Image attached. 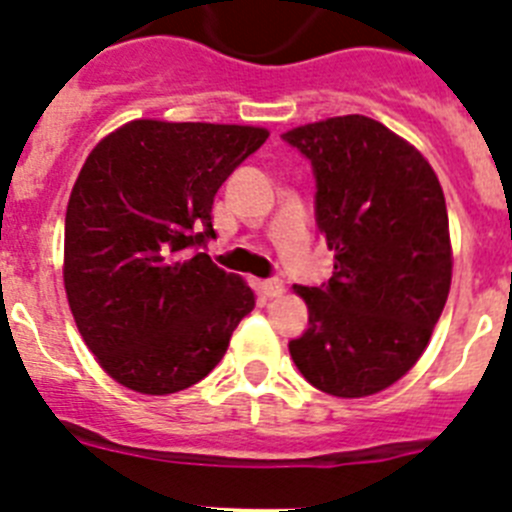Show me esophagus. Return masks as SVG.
<instances>
[{
	"label": "esophagus",
	"mask_w": 512,
	"mask_h": 512,
	"mask_svg": "<svg viewBox=\"0 0 512 512\" xmlns=\"http://www.w3.org/2000/svg\"><path fill=\"white\" fill-rule=\"evenodd\" d=\"M261 292H264V297H279L284 292V282L282 279H266V282H261Z\"/></svg>",
	"instance_id": "1"
}]
</instances>
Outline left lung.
I'll use <instances>...</instances> for the list:
<instances>
[{
  "instance_id": "1",
  "label": "left lung",
  "mask_w": 512,
  "mask_h": 512,
  "mask_svg": "<svg viewBox=\"0 0 512 512\" xmlns=\"http://www.w3.org/2000/svg\"><path fill=\"white\" fill-rule=\"evenodd\" d=\"M282 138L310 158L318 228L336 253L323 287H292L310 323L289 354L328 395H377L423 356L449 297L443 189L423 153L372 117H328Z\"/></svg>"
}]
</instances>
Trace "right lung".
Masks as SVG:
<instances>
[{
    "instance_id": "add662e5",
    "label": "right lung",
    "mask_w": 512,
    "mask_h": 512,
    "mask_svg": "<svg viewBox=\"0 0 512 512\" xmlns=\"http://www.w3.org/2000/svg\"><path fill=\"white\" fill-rule=\"evenodd\" d=\"M266 128L130 120L71 189L63 287L99 366L140 395L182 392L220 364L253 289L189 246L215 238L212 202Z\"/></svg>"
}]
</instances>
